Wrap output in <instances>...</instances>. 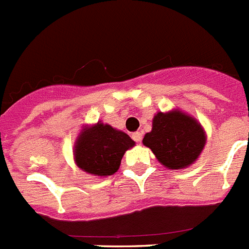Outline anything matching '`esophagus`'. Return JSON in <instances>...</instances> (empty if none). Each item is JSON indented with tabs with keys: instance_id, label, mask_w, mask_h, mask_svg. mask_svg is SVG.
Masks as SVG:
<instances>
[{
	"instance_id": "obj_1",
	"label": "esophagus",
	"mask_w": 249,
	"mask_h": 249,
	"mask_svg": "<svg viewBox=\"0 0 249 249\" xmlns=\"http://www.w3.org/2000/svg\"><path fill=\"white\" fill-rule=\"evenodd\" d=\"M132 139L135 140L136 142H141V141H142V132L137 131V132L132 133Z\"/></svg>"
}]
</instances>
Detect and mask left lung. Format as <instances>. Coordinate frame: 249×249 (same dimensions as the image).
Listing matches in <instances>:
<instances>
[{
    "instance_id": "8db88e82",
    "label": "left lung",
    "mask_w": 249,
    "mask_h": 249,
    "mask_svg": "<svg viewBox=\"0 0 249 249\" xmlns=\"http://www.w3.org/2000/svg\"><path fill=\"white\" fill-rule=\"evenodd\" d=\"M205 132L200 123L184 113H158L153 129L142 142L150 147L160 163L168 169H180L191 165L205 146Z\"/></svg>"
}]
</instances>
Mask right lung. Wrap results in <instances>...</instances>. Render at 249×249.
Segmentation results:
<instances>
[{"mask_svg": "<svg viewBox=\"0 0 249 249\" xmlns=\"http://www.w3.org/2000/svg\"><path fill=\"white\" fill-rule=\"evenodd\" d=\"M135 145L127 133L109 124L98 123L85 128L75 146L79 168L94 176H112L118 170L126 150Z\"/></svg>", "mask_w": 249, "mask_h": 249, "instance_id": "add662e5", "label": "right lung"}]
</instances>
